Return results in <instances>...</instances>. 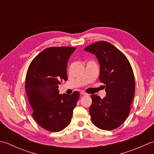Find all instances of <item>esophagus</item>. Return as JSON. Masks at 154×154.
Segmentation results:
<instances>
[{"label": "esophagus", "mask_w": 154, "mask_h": 154, "mask_svg": "<svg viewBox=\"0 0 154 154\" xmlns=\"http://www.w3.org/2000/svg\"><path fill=\"white\" fill-rule=\"evenodd\" d=\"M81 94H82V95H83V96H87V95H89V94H88L87 93H86L85 92V91H81Z\"/></svg>", "instance_id": "esophagus-1"}]
</instances>
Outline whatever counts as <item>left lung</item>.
Segmentation results:
<instances>
[{"instance_id": "1", "label": "left lung", "mask_w": 154, "mask_h": 154, "mask_svg": "<svg viewBox=\"0 0 154 154\" xmlns=\"http://www.w3.org/2000/svg\"><path fill=\"white\" fill-rule=\"evenodd\" d=\"M84 50L96 55L99 62V79L105 85L106 96L101 99L91 94V122L100 129L114 130L129 115L135 91L132 67L122 52L107 42H97Z\"/></svg>"}]
</instances>
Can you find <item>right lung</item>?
<instances>
[{"mask_svg":"<svg viewBox=\"0 0 154 154\" xmlns=\"http://www.w3.org/2000/svg\"><path fill=\"white\" fill-rule=\"evenodd\" d=\"M76 50L71 47L45 49L30 65L25 89L36 122L50 132H60L70 124L79 93L60 94L61 81H67V65Z\"/></svg>","mask_w":154,"mask_h":154,"instance_id":"obj_1","label":"right lung"}]
</instances>
